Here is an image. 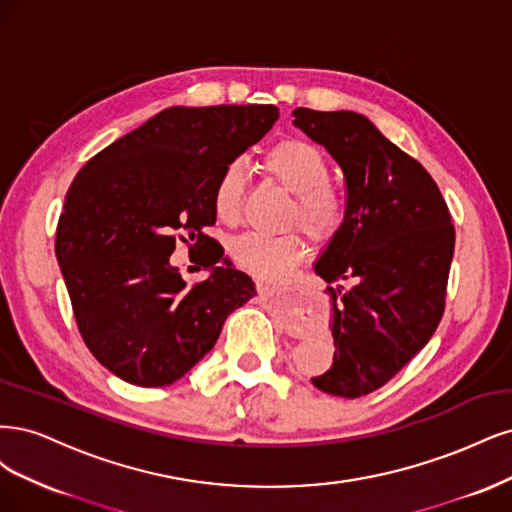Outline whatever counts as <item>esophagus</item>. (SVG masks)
I'll return each instance as SVG.
<instances>
[{
    "instance_id": "obj_1",
    "label": "esophagus",
    "mask_w": 512,
    "mask_h": 512,
    "mask_svg": "<svg viewBox=\"0 0 512 512\" xmlns=\"http://www.w3.org/2000/svg\"><path fill=\"white\" fill-rule=\"evenodd\" d=\"M257 291H259V295H268V293H270L268 285L263 283V280H257ZM285 332H287L289 336H293V338L304 336V329H302V325H298V323H287V325H285Z\"/></svg>"
}]
</instances>
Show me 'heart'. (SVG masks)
Here are the masks:
<instances>
[{
	"label": "heart",
	"instance_id": "1",
	"mask_svg": "<svg viewBox=\"0 0 512 512\" xmlns=\"http://www.w3.org/2000/svg\"><path fill=\"white\" fill-rule=\"evenodd\" d=\"M261 168L274 183L293 195L287 223H300L317 242L332 238L344 221V200L329 183V163L315 144L304 140H283L263 155ZM246 178L240 163H229L219 174L212 191L217 217L234 223L240 217ZM304 253L298 234H244L232 244V257L240 268L261 278L276 280Z\"/></svg>",
	"mask_w": 512,
	"mask_h": 512
}]
</instances>
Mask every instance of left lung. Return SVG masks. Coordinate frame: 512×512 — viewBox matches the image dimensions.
<instances>
[{
  "label": "left lung",
  "mask_w": 512,
  "mask_h": 512,
  "mask_svg": "<svg viewBox=\"0 0 512 512\" xmlns=\"http://www.w3.org/2000/svg\"><path fill=\"white\" fill-rule=\"evenodd\" d=\"M293 117L346 183L344 221L315 272L351 287H329L334 364L312 385L359 398L391 381L436 332L455 229L434 178L364 114L295 108Z\"/></svg>",
  "instance_id": "8db88e82"
}]
</instances>
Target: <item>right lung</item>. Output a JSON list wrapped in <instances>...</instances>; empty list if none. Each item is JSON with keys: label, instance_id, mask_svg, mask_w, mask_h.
I'll return each mask as SVG.
<instances>
[{"label": "right lung", "instance_id": "1", "mask_svg": "<svg viewBox=\"0 0 512 512\" xmlns=\"http://www.w3.org/2000/svg\"><path fill=\"white\" fill-rule=\"evenodd\" d=\"M276 106H172L89 159L65 195L55 253L80 336L104 368L138 387L183 378L217 342L255 283L221 246L193 287L176 242L208 244L225 166L268 134Z\"/></svg>", "mask_w": 512, "mask_h": 512}]
</instances>
